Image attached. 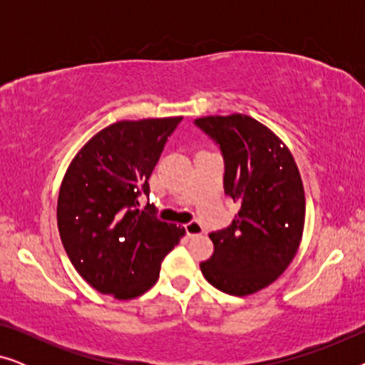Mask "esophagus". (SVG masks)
<instances>
[{"label":"esophagus","instance_id":"1","mask_svg":"<svg viewBox=\"0 0 365 365\" xmlns=\"http://www.w3.org/2000/svg\"><path fill=\"white\" fill-rule=\"evenodd\" d=\"M184 229H186V234L189 237H192V236H199V234H202V226L201 224H199L197 221H191V222H187L186 226H184Z\"/></svg>","mask_w":365,"mask_h":365}]
</instances>
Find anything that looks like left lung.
I'll return each instance as SVG.
<instances>
[{
	"label": "left lung",
	"mask_w": 365,
	"mask_h": 365,
	"mask_svg": "<svg viewBox=\"0 0 365 365\" xmlns=\"http://www.w3.org/2000/svg\"><path fill=\"white\" fill-rule=\"evenodd\" d=\"M221 149L224 192L241 204L231 226L211 232V259L201 262L209 284L249 296L286 271L301 244L306 197L286 144L246 114L194 121Z\"/></svg>",
	"instance_id": "obj_1"
}]
</instances>
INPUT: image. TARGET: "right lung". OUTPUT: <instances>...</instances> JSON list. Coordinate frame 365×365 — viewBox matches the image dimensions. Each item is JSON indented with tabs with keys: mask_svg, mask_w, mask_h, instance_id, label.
<instances>
[{
	"mask_svg": "<svg viewBox=\"0 0 365 365\" xmlns=\"http://www.w3.org/2000/svg\"><path fill=\"white\" fill-rule=\"evenodd\" d=\"M182 118L118 121L84 144L58 197V229L69 261L89 286L121 299L156 284L166 254L186 234L156 217L149 182L164 144Z\"/></svg>",
	"mask_w": 365,
	"mask_h": 365,
	"instance_id": "obj_1",
	"label": "right lung"
}]
</instances>
